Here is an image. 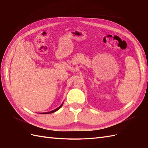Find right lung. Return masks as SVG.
Instances as JSON below:
<instances>
[{
    "instance_id": "1",
    "label": "right lung",
    "mask_w": 148,
    "mask_h": 148,
    "mask_svg": "<svg viewBox=\"0 0 148 148\" xmlns=\"http://www.w3.org/2000/svg\"><path fill=\"white\" fill-rule=\"evenodd\" d=\"M63 103H62V104L59 107H58V108H56V109H54V110H53V111H50V112H42V113H40V114H51V113H53V112H56V111H58L59 109L61 108L62 106V105H63Z\"/></svg>"
}]
</instances>
